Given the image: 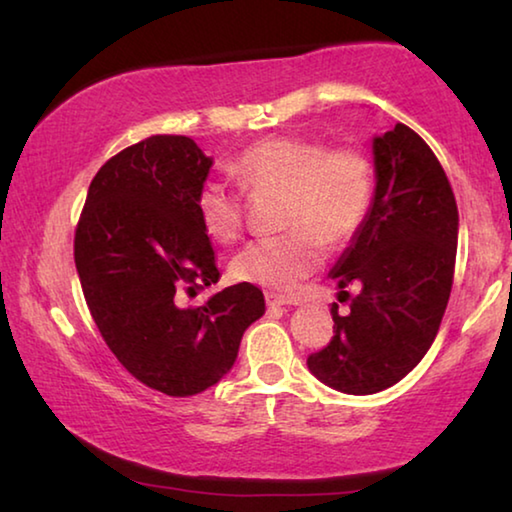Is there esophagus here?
I'll use <instances>...</instances> for the list:
<instances>
[{"mask_svg":"<svg viewBox=\"0 0 512 512\" xmlns=\"http://www.w3.org/2000/svg\"><path fill=\"white\" fill-rule=\"evenodd\" d=\"M266 302L271 307H298L300 302L289 296H277V293H266Z\"/></svg>","mask_w":512,"mask_h":512,"instance_id":"34e87169","label":"esophagus"}]
</instances>
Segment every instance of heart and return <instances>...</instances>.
I'll return each mask as SVG.
<instances>
[{"instance_id": "b5f03b06", "label": "heart", "mask_w": 512, "mask_h": 512, "mask_svg": "<svg viewBox=\"0 0 512 512\" xmlns=\"http://www.w3.org/2000/svg\"><path fill=\"white\" fill-rule=\"evenodd\" d=\"M250 194L282 192L284 235L262 237L235 255L239 282L289 291L325 259V241L357 235L372 205V164L359 149H329L316 140L280 135L257 142L232 162ZM203 230L219 244H235L244 228V196L223 180H205L196 194Z\"/></svg>"}]
</instances>
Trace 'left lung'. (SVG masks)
I'll list each match as a JSON object with an SVG mask.
<instances>
[{"instance_id":"left-lung-1","label":"left lung","mask_w":512,"mask_h":512,"mask_svg":"<svg viewBox=\"0 0 512 512\" xmlns=\"http://www.w3.org/2000/svg\"><path fill=\"white\" fill-rule=\"evenodd\" d=\"M375 192L366 221L329 277L359 284L348 314L332 307L334 336L307 359L318 381L372 395L418 366L443 320L458 244V207L433 151L409 126L372 137Z\"/></svg>"}]
</instances>
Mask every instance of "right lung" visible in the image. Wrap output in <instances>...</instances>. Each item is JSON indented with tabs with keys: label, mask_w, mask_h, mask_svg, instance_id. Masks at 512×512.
<instances>
[{
	"label": "right lung",
	"mask_w": 512,
	"mask_h": 512,
	"mask_svg": "<svg viewBox=\"0 0 512 512\" xmlns=\"http://www.w3.org/2000/svg\"><path fill=\"white\" fill-rule=\"evenodd\" d=\"M214 160L183 135H153L99 169L76 228L74 262L103 341L135 379L171 397L203 393L235 366L264 293L232 284L201 307L185 296L219 282L196 194Z\"/></svg>",
	"instance_id": "1"
}]
</instances>
